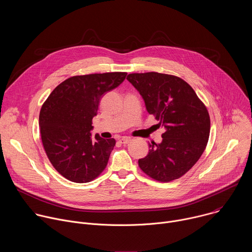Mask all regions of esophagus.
Here are the masks:
<instances>
[{
	"label": "esophagus",
	"mask_w": 252,
	"mask_h": 252,
	"mask_svg": "<svg viewBox=\"0 0 252 252\" xmlns=\"http://www.w3.org/2000/svg\"><path fill=\"white\" fill-rule=\"evenodd\" d=\"M129 141H130V137H128V136H124V137L120 138V142L123 143V145H126V143H127Z\"/></svg>",
	"instance_id": "1"
}]
</instances>
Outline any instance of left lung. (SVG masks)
<instances>
[{
	"instance_id": "obj_1",
	"label": "left lung",
	"mask_w": 252,
	"mask_h": 252,
	"mask_svg": "<svg viewBox=\"0 0 252 252\" xmlns=\"http://www.w3.org/2000/svg\"><path fill=\"white\" fill-rule=\"evenodd\" d=\"M126 80L145 100L147 111L163 126L160 143L152 142L140 169L156 181L168 183L186 174L203 154L210 119L203 102L183 79L165 74H129Z\"/></svg>"
}]
</instances>
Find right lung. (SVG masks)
Returning <instances> with one entry per match:
<instances>
[{"label": "right lung", "instance_id": "1", "mask_svg": "<svg viewBox=\"0 0 252 252\" xmlns=\"http://www.w3.org/2000/svg\"><path fill=\"white\" fill-rule=\"evenodd\" d=\"M126 73L76 76L60 84L44 102L39 118L46 154L68 181L89 183L105 168L116 139L92 136L100 98L118 88Z\"/></svg>", "mask_w": 252, "mask_h": 252}]
</instances>
